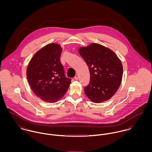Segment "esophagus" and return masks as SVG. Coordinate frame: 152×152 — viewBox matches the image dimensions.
Here are the masks:
<instances>
[{
	"label": "esophagus",
	"mask_w": 152,
	"mask_h": 152,
	"mask_svg": "<svg viewBox=\"0 0 152 152\" xmlns=\"http://www.w3.org/2000/svg\"><path fill=\"white\" fill-rule=\"evenodd\" d=\"M78 78H79V75L78 74H76L75 76L74 77V79L76 80H77L78 79Z\"/></svg>",
	"instance_id": "obj_1"
}]
</instances>
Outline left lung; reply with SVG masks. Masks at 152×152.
Masks as SVG:
<instances>
[{"label":"left lung","instance_id":"1","mask_svg":"<svg viewBox=\"0 0 152 152\" xmlns=\"http://www.w3.org/2000/svg\"><path fill=\"white\" fill-rule=\"evenodd\" d=\"M78 51L90 73V82L84 88L86 95L95 103L108 100L122 81L123 66L121 60L113 51L99 44L81 47Z\"/></svg>","mask_w":152,"mask_h":152}]
</instances>
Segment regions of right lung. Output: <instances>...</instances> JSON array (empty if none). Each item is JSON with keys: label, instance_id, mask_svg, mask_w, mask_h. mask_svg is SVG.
Masks as SVG:
<instances>
[{"label": "right lung", "instance_id": "add662e5", "mask_svg": "<svg viewBox=\"0 0 152 152\" xmlns=\"http://www.w3.org/2000/svg\"><path fill=\"white\" fill-rule=\"evenodd\" d=\"M61 46L47 44L31 59L27 69V78L34 93L44 101L54 103L66 93L71 79L65 77L60 61Z\"/></svg>", "mask_w": 152, "mask_h": 152}]
</instances>
